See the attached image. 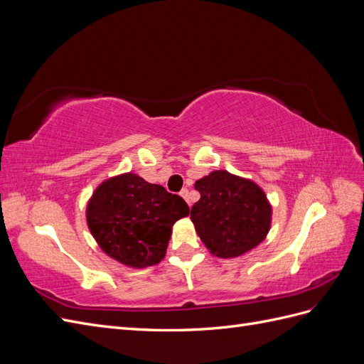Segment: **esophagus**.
I'll return each instance as SVG.
<instances>
[{
  "instance_id": "obj_1",
  "label": "esophagus",
  "mask_w": 364,
  "mask_h": 364,
  "mask_svg": "<svg viewBox=\"0 0 364 364\" xmlns=\"http://www.w3.org/2000/svg\"><path fill=\"white\" fill-rule=\"evenodd\" d=\"M181 196L183 197V199H185V202H186V203H188V205L191 206V202H190V193H188V190H186V188H183V190L181 191Z\"/></svg>"
}]
</instances>
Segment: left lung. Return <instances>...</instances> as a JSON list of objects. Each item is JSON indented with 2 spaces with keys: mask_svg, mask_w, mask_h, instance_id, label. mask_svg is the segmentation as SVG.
I'll use <instances>...</instances> for the list:
<instances>
[{
  "mask_svg": "<svg viewBox=\"0 0 364 364\" xmlns=\"http://www.w3.org/2000/svg\"><path fill=\"white\" fill-rule=\"evenodd\" d=\"M199 202L191 222L205 247L218 258H237L266 240L272 226V205L258 183L226 170L196 181Z\"/></svg>",
  "mask_w": 364,
  "mask_h": 364,
  "instance_id": "obj_1",
  "label": "left lung"
}]
</instances>
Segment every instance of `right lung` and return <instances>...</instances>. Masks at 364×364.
Instances as JSON below:
<instances>
[{
	"mask_svg": "<svg viewBox=\"0 0 364 364\" xmlns=\"http://www.w3.org/2000/svg\"><path fill=\"white\" fill-rule=\"evenodd\" d=\"M188 214L182 197L135 173L103 181L86 205V223L98 247L132 269L161 262L173 225Z\"/></svg>",
	"mask_w": 364,
	"mask_h": 364,
	"instance_id": "right-lung-1",
	"label": "right lung"
}]
</instances>
